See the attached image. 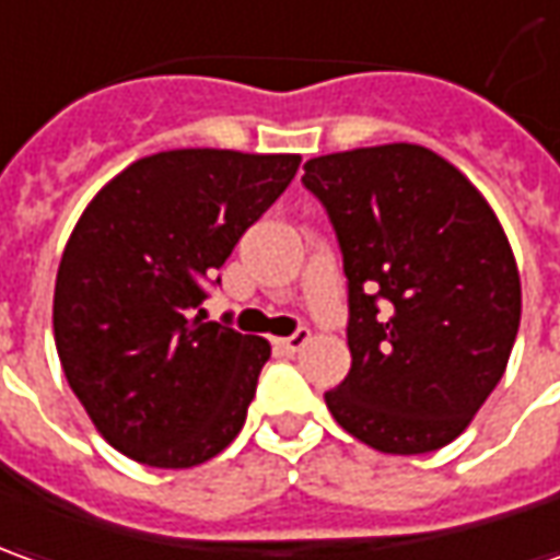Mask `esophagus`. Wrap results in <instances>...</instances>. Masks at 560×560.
<instances>
[{"label":"esophagus","instance_id":"obj_1","mask_svg":"<svg viewBox=\"0 0 560 560\" xmlns=\"http://www.w3.org/2000/svg\"><path fill=\"white\" fill-rule=\"evenodd\" d=\"M312 334L306 328H300L296 334H291V337H281V340H276V349H281V352H288V355H294V352H300L303 346L310 343Z\"/></svg>","mask_w":560,"mask_h":560}]
</instances>
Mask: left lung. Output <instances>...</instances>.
Returning <instances> with one entry per match:
<instances>
[{
  "label": "left lung",
  "mask_w": 560,
  "mask_h": 560,
  "mask_svg": "<svg viewBox=\"0 0 560 560\" xmlns=\"http://www.w3.org/2000/svg\"><path fill=\"white\" fill-rule=\"evenodd\" d=\"M349 279L352 368L325 392L352 439L380 454L439 451L503 380L521 322L512 245L488 199L420 143L310 159Z\"/></svg>",
  "instance_id": "8db88e82"
}]
</instances>
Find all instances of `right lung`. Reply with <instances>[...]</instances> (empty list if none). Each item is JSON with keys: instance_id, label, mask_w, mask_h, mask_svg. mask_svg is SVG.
<instances>
[{"instance_id": "add662e5", "label": "right lung", "mask_w": 560, "mask_h": 560, "mask_svg": "<svg viewBox=\"0 0 560 560\" xmlns=\"http://www.w3.org/2000/svg\"><path fill=\"white\" fill-rule=\"evenodd\" d=\"M296 168L291 152H155L82 211L57 266L55 343L119 454L192 469L242 432L269 343L208 322L201 284Z\"/></svg>"}]
</instances>
